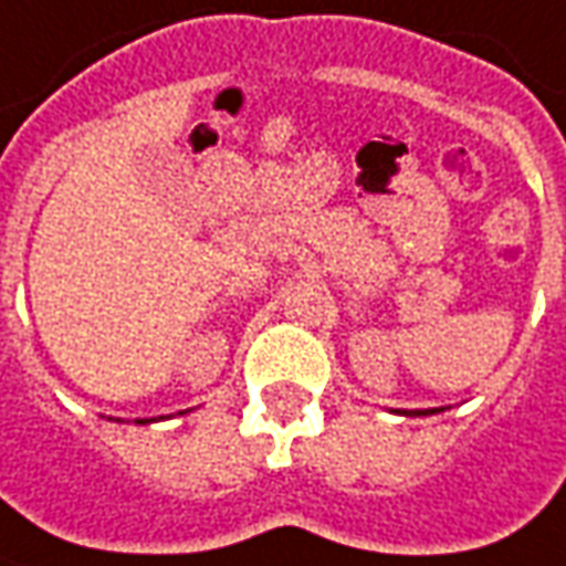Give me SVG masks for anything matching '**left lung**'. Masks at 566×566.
<instances>
[{
    "label": "left lung",
    "mask_w": 566,
    "mask_h": 566,
    "mask_svg": "<svg viewBox=\"0 0 566 566\" xmlns=\"http://www.w3.org/2000/svg\"><path fill=\"white\" fill-rule=\"evenodd\" d=\"M431 412H440V409H403V416H431Z\"/></svg>",
    "instance_id": "1"
}]
</instances>
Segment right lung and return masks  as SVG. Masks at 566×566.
<instances>
[{
  "label": "right lung",
  "mask_w": 566,
  "mask_h": 566,
  "mask_svg": "<svg viewBox=\"0 0 566 566\" xmlns=\"http://www.w3.org/2000/svg\"><path fill=\"white\" fill-rule=\"evenodd\" d=\"M138 422H142V424H144V422H147V419H138Z\"/></svg>",
  "instance_id": "obj_1"
}]
</instances>
